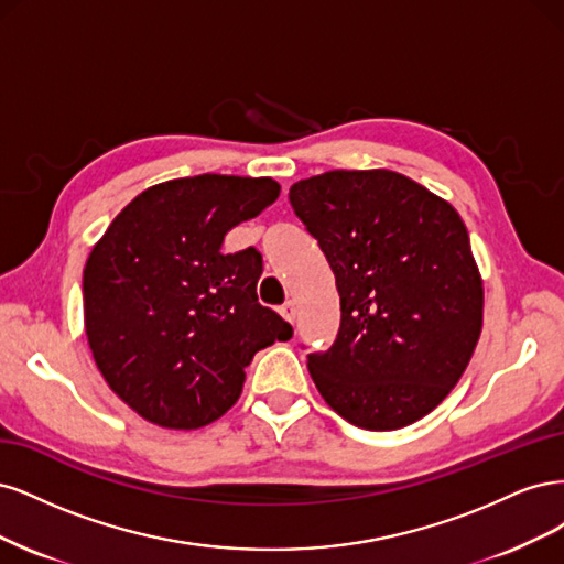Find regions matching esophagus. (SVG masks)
Returning <instances> with one entry per match:
<instances>
[{
    "label": "esophagus",
    "instance_id": "34e87169",
    "mask_svg": "<svg viewBox=\"0 0 564 564\" xmlns=\"http://www.w3.org/2000/svg\"><path fill=\"white\" fill-rule=\"evenodd\" d=\"M281 316H283L288 323H295V318H297V304H295V302H285V304L281 306Z\"/></svg>",
    "mask_w": 564,
    "mask_h": 564
}]
</instances>
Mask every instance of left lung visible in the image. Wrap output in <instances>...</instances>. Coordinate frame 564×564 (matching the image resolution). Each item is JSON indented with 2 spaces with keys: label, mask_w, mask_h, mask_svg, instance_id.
Here are the masks:
<instances>
[{
  "label": "left lung",
  "mask_w": 564,
  "mask_h": 564,
  "mask_svg": "<svg viewBox=\"0 0 564 564\" xmlns=\"http://www.w3.org/2000/svg\"><path fill=\"white\" fill-rule=\"evenodd\" d=\"M290 206L328 260L337 339L308 372L339 416L393 431L438 408L482 330V279L445 198L387 171H328L290 187Z\"/></svg>",
  "instance_id": "obj_1"
}]
</instances>
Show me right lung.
I'll return each instance as SVG.
<instances>
[{
    "label": "right lung",
    "instance_id": "1",
    "mask_svg": "<svg viewBox=\"0 0 564 564\" xmlns=\"http://www.w3.org/2000/svg\"><path fill=\"white\" fill-rule=\"evenodd\" d=\"M271 177L204 173L138 194L84 267V325L110 389L163 429H202L239 401L246 366L293 337L258 302L262 256L225 234L279 198Z\"/></svg>",
    "mask_w": 564,
    "mask_h": 564
}]
</instances>
